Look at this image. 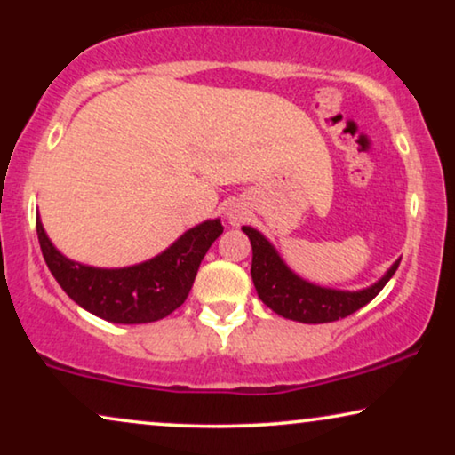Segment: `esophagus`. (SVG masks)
Here are the masks:
<instances>
[{
  "label": "esophagus",
  "instance_id": "1",
  "mask_svg": "<svg viewBox=\"0 0 455 455\" xmlns=\"http://www.w3.org/2000/svg\"><path fill=\"white\" fill-rule=\"evenodd\" d=\"M226 217H228V221L232 223V226H240V223L244 221L246 211H244V207H242L240 203H234V204H229V207H228Z\"/></svg>",
  "mask_w": 455,
  "mask_h": 455
}]
</instances>
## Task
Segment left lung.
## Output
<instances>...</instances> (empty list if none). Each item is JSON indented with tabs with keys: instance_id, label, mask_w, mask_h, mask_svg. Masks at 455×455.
I'll return each mask as SVG.
<instances>
[{
	"instance_id": "left-lung-1",
	"label": "left lung",
	"mask_w": 455,
	"mask_h": 455,
	"mask_svg": "<svg viewBox=\"0 0 455 455\" xmlns=\"http://www.w3.org/2000/svg\"><path fill=\"white\" fill-rule=\"evenodd\" d=\"M242 232L248 235L252 244L251 275L259 298L273 313L298 323L319 325V323L339 321L347 315L356 313L358 308L366 307L385 288V283L389 282L397 265H400V259H397L387 273L369 288L356 291L323 288V285L310 283L300 275H296L279 257L275 246L259 229L242 226Z\"/></svg>"
}]
</instances>
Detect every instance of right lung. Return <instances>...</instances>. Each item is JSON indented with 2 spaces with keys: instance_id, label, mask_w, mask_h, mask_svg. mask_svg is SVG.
<instances>
[{
  "instance_id": "right-lung-1",
  "label": "right lung",
  "mask_w": 455,
  "mask_h": 455,
  "mask_svg": "<svg viewBox=\"0 0 455 455\" xmlns=\"http://www.w3.org/2000/svg\"><path fill=\"white\" fill-rule=\"evenodd\" d=\"M221 232L220 220H207L145 263L101 269L64 257L43 229L41 217H36L41 252L61 290L99 319L122 325L159 321L182 307L201 260Z\"/></svg>"
}]
</instances>
